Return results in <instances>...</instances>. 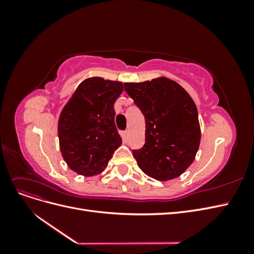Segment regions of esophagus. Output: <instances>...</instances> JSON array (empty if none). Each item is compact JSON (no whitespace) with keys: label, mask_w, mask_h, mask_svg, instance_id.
Segmentation results:
<instances>
[{"label":"esophagus","mask_w":254,"mask_h":254,"mask_svg":"<svg viewBox=\"0 0 254 254\" xmlns=\"http://www.w3.org/2000/svg\"><path fill=\"white\" fill-rule=\"evenodd\" d=\"M128 136H129V130H125L124 132H123V137H124V140H128Z\"/></svg>","instance_id":"obj_1"}]
</instances>
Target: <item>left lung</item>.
Instances as JSON below:
<instances>
[{"label": "left lung", "mask_w": 254, "mask_h": 254, "mask_svg": "<svg viewBox=\"0 0 254 254\" xmlns=\"http://www.w3.org/2000/svg\"><path fill=\"white\" fill-rule=\"evenodd\" d=\"M145 117V144L133 150L139 167L159 181L177 178L193 163L200 144L197 107L179 83L166 77L125 82Z\"/></svg>", "instance_id": "8db88e82"}]
</instances>
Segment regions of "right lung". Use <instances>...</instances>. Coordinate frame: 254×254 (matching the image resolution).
I'll list each match as a JSON object with an SVG mask.
<instances>
[{
  "instance_id": "1",
  "label": "right lung",
  "mask_w": 254,
  "mask_h": 254,
  "mask_svg": "<svg viewBox=\"0 0 254 254\" xmlns=\"http://www.w3.org/2000/svg\"><path fill=\"white\" fill-rule=\"evenodd\" d=\"M121 81L90 77L80 82L58 121L59 146L72 171L86 177L101 174L122 144L115 127L114 103Z\"/></svg>"
}]
</instances>
